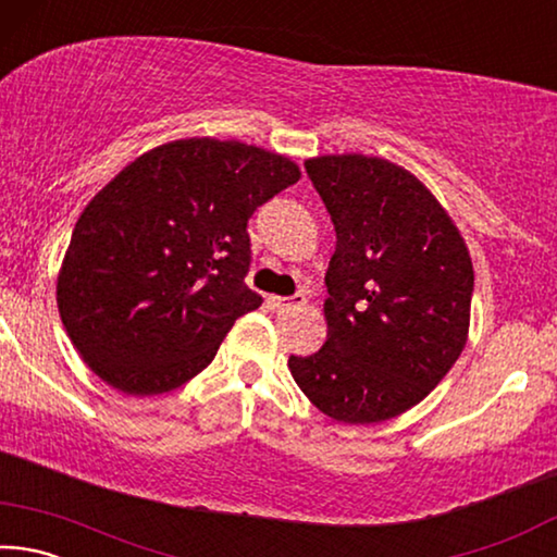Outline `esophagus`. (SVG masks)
I'll return each mask as SVG.
<instances>
[{
  "label": "esophagus",
  "mask_w": 557,
  "mask_h": 557,
  "mask_svg": "<svg viewBox=\"0 0 557 557\" xmlns=\"http://www.w3.org/2000/svg\"><path fill=\"white\" fill-rule=\"evenodd\" d=\"M270 305L275 309H295V307H305L307 305V297L301 295V292H297V295L292 297H270Z\"/></svg>",
  "instance_id": "34e87169"
}]
</instances>
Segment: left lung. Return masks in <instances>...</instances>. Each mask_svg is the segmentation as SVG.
<instances>
[{
    "label": "left lung",
    "instance_id": "8db88e82",
    "mask_svg": "<svg viewBox=\"0 0 557 557\" xmlns=\"http://www.w3.org/2000/svg\"><path fill=\"white\" fill-rule=\"evenodd\" d=\"M336 231L326 344L289 356L301 393L332 420L371 425L418 405L467 344L474 270L425 186L379 157L305 162Z\"/></svg>",
    "mask_w": 557,
    "mask_h": 557
}]
</instances>
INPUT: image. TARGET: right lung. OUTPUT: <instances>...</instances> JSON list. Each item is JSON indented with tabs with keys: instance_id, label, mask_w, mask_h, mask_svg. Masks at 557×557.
<instances>
[{
	"instance_id": "obj_1",
	"label": "right lung",
	"mask_w": 557,
	"mask_h": 557,
	"mask_svg": "<svg viewBox=\"0 0 557 557\" xmlns=\"http://www.w3.org/2000/svg\"><path fill=\"white\" fill-rule=\"evenodd\" d=\"M297 178L287 157L211 137L122 169L81 213L55 287L83 361L127 395L201 373L235 319L262 305L245 285L250 215Z\"/></svg>"
}]
</instances>
